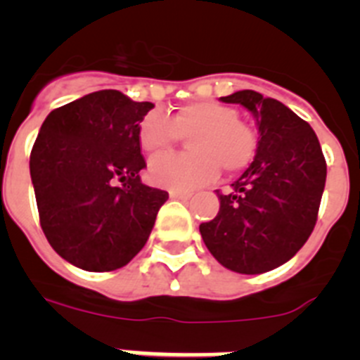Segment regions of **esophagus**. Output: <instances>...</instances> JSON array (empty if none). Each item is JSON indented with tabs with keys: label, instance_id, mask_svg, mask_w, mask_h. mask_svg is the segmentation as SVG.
Listing matches in <instances>:
<instances>
[{
	"label": "esophagus",
	"instance_id": "1",
	"mask_svg": "<svg viewBox=\"0 0 360 360\" xmlns=\"http://www.w3.org/2000/svg\"><path fill=\"white\" fill-rule=\"evenodd\" d=\"M169 196L174 200H184V202H186V200H189L193 195H191V193H182V191H171Z\"/></svg>",
	"mask_w": 360,
	"mask_h": 360
}]
</instances>
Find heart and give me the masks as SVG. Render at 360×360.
<instances>
[{
  "instance_id": "heart-1",
  "label": "heart",
  "mask_w": 360,
  "mask_h": 360,
  "mask_svg": "<svg viewBox=\"0 0 360 360\" xmlns=\"http://www.w3.org/2000/svg\"><path fill=\"white\" fill-rule=\"evenodd\" d=\"M189 153H162L149 160L148 176L155 186L189 191L205 186L225 173H240L252 162L257 136L240 120L234 108L216 101H193L169 117L151 111L139 124L142 151L157 153L187 136Z\"/></svg>"
}]
</instances>
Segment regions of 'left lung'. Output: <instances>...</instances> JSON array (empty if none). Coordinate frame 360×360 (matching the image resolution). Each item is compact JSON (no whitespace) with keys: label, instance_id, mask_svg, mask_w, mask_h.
<instances>
[{"label":"left lung","instance_id":"left-lung-1","mask_svg":"<svg viewBox=\"0 0 360 360\" xmlns=\"http://www.w3.org/2000/svg\"><path fill=\"white\" fill-rule=\"evenodd\" d=\"M241 104L257 124L252 164L229 195H218L214 219L200 234L218 263L240 274H262L287 263L317 221L326 162L310 124L276 98L254 90L221 97Z\"/></svg>","mask_w":360,"mask_h":360}]
</instances>
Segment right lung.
Segmentation results:
<instances>
[{
  "label": "right lung",
  "instance_id": "1",
  "mask_svg": "<svg viewBox=\"0 0 360 360\" xmlns=\"http://www.w3.org/2000/svg\"><path fill=\"white\" fill-rule=\"evenodd\" d=\"M155 108L101 90L44 119L30 176L44 236L63 259L88 272L128 265L169 198L141 180L139 124Z\"/></svg>",
  "mask_w": 360,
  "mask_h": 360
}]
</instances>
